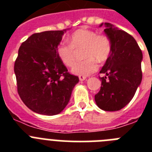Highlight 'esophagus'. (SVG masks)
<instances>
[{"label": "esophagus", "mask_w": 152, "mask_h": 152, "mask_svg": "<svg viewBox=\"0 0 152 152\" xmlns=\"http://www.w3.org/2000/svg\"><path fill=\"white\" fill-rule=\"evenodd\" d=\"M86 79V76H83V75H79V80L80 81H82V80H84Z\"/></svg>", "instance_id": "1"}]
</instances>
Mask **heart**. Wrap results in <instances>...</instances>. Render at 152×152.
<instances>
[{"label":"heart","mask_w":152,"mask_h":152,"mask_svg":"<svg viewBox=\"0 0 152 152\" xmlns=\"http://www.w3.org/2000/svg\"><path fill=\"white\" fill-rule=\"evenodd\" d=\"M83 49L85 59L75 64L72 72L75 75L88 76L96 72L97 61L103 62L110 57L112 52L110 39L104 34L88 29H77L69 39V44L61 43L56 49L57 56L64 65L72 67L75 61V51Z\"/></svg>","instance_id":"1"}]
</instances>
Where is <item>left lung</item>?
<instances>
[{"label": "left lung", "instance_id": "1", "mask_svg": "<svg viewBox=\"0 0 152 152\" xmlns=\"http://www.w3.org/2000/svg\"><path fill=\"white\" fill-rule=\"evenodd\" d=\"M104 25L112 52L100 70L105 76L100 77L101 87L95 95V102L103 110L117 111L131 101L142 82V52L131 35L109 23Z\"/></svg>", "mask_w": 152, "mask_h": 152}]
</instances>
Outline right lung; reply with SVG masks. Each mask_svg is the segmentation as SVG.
I'll return each instance as SVG.
<instances>
[{
    "label": "right lung",
    "mask_w": 152,
    "mask_h": 152,
    "mask_svg": "<svg viewBox=\"0 0 152 152\" xmlns=\"http://www.w3.org/2000/svg\"><path fill=\"white\" fill-rule=\"evenodd\" d=\"M66 30L34 33L19 49L14 64L17 91L24 104L39 114L60 113L79 81L77 76L68 72L56 52Z\"/></svg>",
    "instance_id": "1"
}]
</instances>
